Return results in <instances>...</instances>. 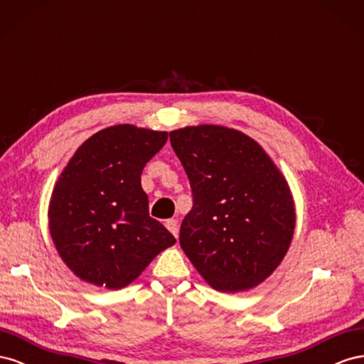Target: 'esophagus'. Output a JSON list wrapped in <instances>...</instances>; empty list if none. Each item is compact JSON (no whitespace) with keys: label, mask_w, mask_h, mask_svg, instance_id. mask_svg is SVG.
Masks as SVG:
<instances>
[{"label":"esophagus","mask_w":364,"mask_h":364,"mask_svg":"<svg viewBox=\"0 0 364 364\" xmlns=\"http://www.w3.org/2000/svg\"><path fill=\"white\" fill-rule=\"evenodd\" d=\"M166 227H168V230H169L175 237L178 236V230H180L178 221H176V220H168V221H166Z\"/></svg>","instance_id":"obj_1"}]
</instances>
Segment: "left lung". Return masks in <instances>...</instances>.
Returning a JSON list of instances; mask_svg holds the SVG:
<instances>
[{
  "mask_svg": "<svg viewBox=\"0 0 364 364\" xmlns=\"http://www.w3.org/2000/svg\"><path fill=\"white\" fill-rule=\"evenodd\" d=\"M169 136L193 195L180 228L183 252L218 291L257 287L282 262L294 235L285 176L241 131L198 124Z\"/></svg>",
  "mask_w": 364,
  "mask_h": 364,
  "instance_id": "obj_1",
  "label": "left lung"
}]
</instances>
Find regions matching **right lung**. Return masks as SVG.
I'll return each mask as SVG.
<instances>
[{
	"label": "right lung",
	"instance_id": "1",
	"mask_svg": "<svg viewBox=\"0 0 364 364\" xmlns=\"http://www.w3.org/2000/svg\"><path fill=\"white\" fill-rule=\"evenodd\" d=\"M168 132L116 124L80 144L55 184L48 227L62 261L79 279L120 289L175 244L149 216L140 175Z\"/></svg>",
	"mask_w": 364,
	"mask_h": 364
}]
</instances>
